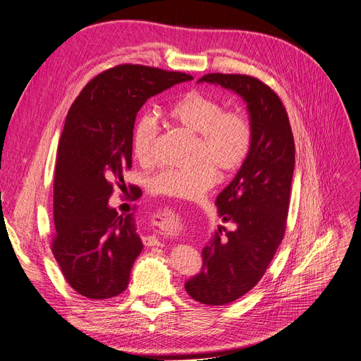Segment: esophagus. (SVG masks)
Returning <instances> with one entry per match:
<instances>
[{"instance_id": "esophagus-1", "label": "esophagus", "mask_w": 361, "mask_h": 361, "mask_svg": "<svg viewBox=\"0 0 361 361\" xmlns=\"http://www.w3.org/2000/svg\"><path fill=\"white\" fill-rule=\"evenodd\" d=\"M149 243H150L152 245H155V244H159V241H158V238H155V236H150V238H149Z\"/></svg>"}]
</instances>
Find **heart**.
<instances>
[{
	"instance_id": "1",
	"label": "heart",
	"mask_w": 361,
	"mask_h": 361,
	"mask_svg": "<svg viewBox=\"0 0 361 361\" xmlns=\"http://www.w3.org/2000/svg\"><path fill=\"white\" fill-rule=\"evenodd\" d=\"M224 104L199 90L178 97L169 108L171 122L195 134L190 169H166L149 179L152 192L173 199L195 200L218 182V171L231 176L241 169L253 147V126L241 111H224ZM158 122L145 113L133 129V152L137 161L147 164L154 155Z\"/></svg>"
}]
</instances>
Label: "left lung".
I'll use <instances>...</instances> for the list:
<instances>
[{
  "label": "left lung",
  "instance_id": "left-lung-1",
  "mask_svg": "<svg viewBox=\"0 0 361 361\" xmlns=\"http://www.w3.org/2000/svg\"><path fill=\"white\" fill-rule=\"evenodd\" d=\"M199 82L218 84L241 96L255 134L248 159L215 202L223 221L235 223L236 228L218 227L202 251V271L185 283L192 300L224 305L257 285L285 236L295 143L280 97L260 80L207 73Z\"/></svg>",
  "mask_w": 361,
  "mask_h": 361
}]
</instances>
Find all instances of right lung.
Returning a JSON list of instances; mask_svg holds the SVG:
<instances>
[{"label":"right lung","instance_id":"obj_1","mask_svg":"<svg viewBox=\"0 0 361 361\" xmlns=\"http://www.w3.org/2000/svg\"><path fill=\"white\" fill-rule=\"evenodd\" d=\"M192 80L141 64H120L87 84L64 122L54 174L52 255L82 297H117L143 250L134 214L108 204L133 167V129L149 97Z\"/></svg>","mask_w":361,"mask_h":361}]
</instances>
